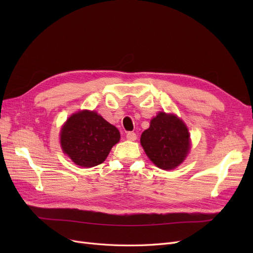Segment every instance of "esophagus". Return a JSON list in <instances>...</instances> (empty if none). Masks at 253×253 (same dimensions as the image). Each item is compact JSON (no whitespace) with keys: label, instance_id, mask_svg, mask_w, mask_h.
Wrapping results in <instances>:
<instances>
[{"label":"esophagus","instance_id":"obj_1","mask_svg":"<svg viewBox=\"0 0 253 253\" xmlns=\"http://www.w3.org/2000/svg\"><path fill=\"white\" fill-rule=\"evenodd\" d=\"M126 139H128V140H132V141L136 140V139H137V135H136V133H134V132H128V133L126 134Z\"/></svg>","mask_w":253,"mask_h":253}]
</instances>
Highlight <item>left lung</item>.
Here are the masks:
<instances>
[{"mask_svg": "<svg viewBox=\"0 0 253 253\" xmlns=\"http://www.w3.org/2000/svg\"><path fill=\"white\" fill-rule=\"evenodd\" d=\"M145 154L158 168L172 170L185 160L190 150V135L183 122L175 116L159 113L141 134Z\"/></svg>", "mask_w": 253, "mask_h": 253, "instance_id": "1", "label": "left lung"}]
</instances>
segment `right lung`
I'll return each instance as SVG.
<instances>
[{"instance_id": "right-lung-1", "label": "right lung", "mask_w": 253, "mask_h": 253, "mask_svg": "<svg viewBox=\"0 0 253 253\" xmlns=\"http://www.w3.org/2000/svg\"><path fill=\"white\" fill-rule=\"evenodd\" d=\"M119 139L117 127L89 111L72 115L61 129L63 152L76 165L85 168L102 164Z\"/></svg>"}]
</instances>
